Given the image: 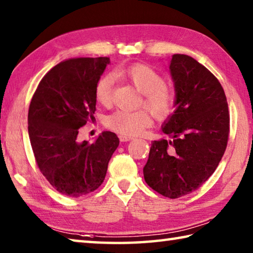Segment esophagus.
I'll list each match as a JSON object with an SVG mask.
<instances>
[{"label":"esophagus","mask_w":253,"mask_h":253,"mask_svg":"<svg viewBox=\"0 0 253 253\" xmlns=\"http://www.w3.org/2000/svg\"><path fill=\"white\" fill-rule=\"evenodd\" d=\"M119 139H120V141H121V142H126V141H130V140H132L133 138H132V136H130V135L120 134L119 135Z\"/></svg>","instance_id":"obj_1"}]
</instances>
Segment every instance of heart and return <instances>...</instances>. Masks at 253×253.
I'll list each match as a JSON object with an SVG mask.
<instances>
[{
	"mask_svg": "<svg viewBox=\"0 0 253 253\" xmlns=\"http://www.w3.org/2000/svg\"><path fill=\"white\" fill-rule=\"evenodd\" d=\"M115 75L129 81L136 90L143 94V103L157 118L162 119L171 113L174 105V95L166 86L165 79L151 66L133 64L121 66ZM113 77L105 74L97 81L95 97L102 105H110L112 102ZM151 124V118L143 110L115 111L106 119V126L111 130L124 135H136L144 127Z\"/></svg>",
	"mask_w": 253,
	"mask_h": 253,
	"instance_id": "b5f03b06",
	"label": "heart"
}]
</instances>
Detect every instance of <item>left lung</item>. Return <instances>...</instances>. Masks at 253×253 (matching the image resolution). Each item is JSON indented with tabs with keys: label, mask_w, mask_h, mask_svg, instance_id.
I'll list each match as a JSON object with an SVG mask.
<instances>
[{
	"label": "left lung",
	"mask_w": 253,
	"mask_h": 253,
	"mask_svg": "<svg viewBox=\"0 0 253 253\" xmlns=\"http://www.w3.org/2000/svg\"><path fill=\"white\" fill-rule=\"evenodd\" d=\"M175 110L162 124L169 139L153 141L143 168L145 182L170 199L206 182L223 157L229 136L227 97L213 74L193 57L172 55Z\"/></svg>",
	"instance_id": "8db88e82"
}]
</instances>
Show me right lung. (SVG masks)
<instances>
[{"label":"right lung","instance_id":"1","mask_svg":"<svg viewBox=\"0 0 253 253\" xmlns=\"http://www.w3.org/2000/svg\"><path fill=\"white\" fill-rule=\"evenodd\" d=\"M109 57L61 62L44 75L31 100L28 130L38 167L53 188L68 197L93 192L104 181L119 138L104 131L93 143L79 129L93 121L95 87Z\"/></svg>","mask_w":253,"mask_h":253}]
</instances>
